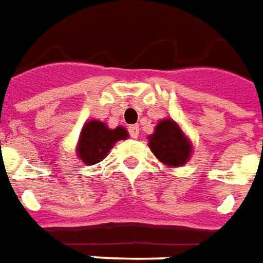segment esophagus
I'll return each mask as SVG.
<instances>
[{
	"label": "esophagus",
	"mask_w": 263,
	"mask_h": 263,
	"mask_svg": "<svg viewBox=\"0 0 263 263\" xmlns=\"http://www.w3.org/2000/svg\"><path fill=\"white\" fill-rule=\"evenodd\" d=\"M128 131H129V135H131V138H138V135H139V126L131 125L129 128H128Z\"/></svg>",
	"instance_id": "34e87169"
}]
</instances>
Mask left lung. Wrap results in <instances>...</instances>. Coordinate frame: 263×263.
<instances>
[{
	"instance_id": "left-lung-1",
	"label": "left lung",
	"mask_w": 263,
	"mask_h": 263,
	"mask_svg": "<svg viewBox=\"0 0 263 263\" xmlns=\"http://www.w3.org/2000/svg\"><path fill=\"white\" fill-rule=\"evenodd\" d=\"M147 138L153 155L167 167L184 166L191 157L192 143L171 118L161 120Z\"/></svg>"
}]
</instances>
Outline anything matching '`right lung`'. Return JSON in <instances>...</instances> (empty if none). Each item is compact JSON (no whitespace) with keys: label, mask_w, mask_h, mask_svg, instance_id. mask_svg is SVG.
Returning a JSON list of instances; mask_svg holds the SVG:
<instances>
[{"label":"right lung","mask_w":263,"mask_h":263,"mask_svg":"<svg viewBox=\"0 0 263 263\" xmlns=\"http://www.w3.org/2000/svg\"><path fill=\"white\" fill-rule=\"evenodd\" d=\"M128 138V132L124 126H117L110 129L104 122L99 120L87 121L83 125L79 141H78L77 155L85 164H96L107 156L114 143Z\"/></svg>","instance_id":"add662e5"}]
</instances>
